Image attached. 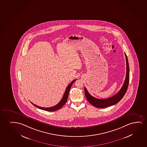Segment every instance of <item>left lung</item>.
<instances>
[{
    "instance_id": "1",
    "label": "left lung",
    "mask_w": 147,
    "mask_h": 147,
    "mask_svg": "<svg viewBox=\"0 0 147 147\" xmlns=\"http://www.w3.org/2000/svg\"><path fill=\"white\" fill-rule=\"evenodd\" d=\"M125 55L126 57V78L124 81V84L122 86L120 90L117 93L113 96L111 97L104 99H99L96 98L92 96L88 92L86 87L84 88L85 90V94L86 96V99H87L88 102L91 103L92 105L94 106L99 108H103L106 107H109L111 106L115 105L117 103H118L122 99L125 93L127 92L128 89V85L129 82V75H130V70H129V65L128 62V58L126 55V53H125Z\"/></svg>"
}]
</instances>
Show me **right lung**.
<instances>
[{"instance_id":"add662e5","label":"right lung","mask_w":147,"mask_h":147,"mask_svg":"<svg viewBox=\"0 0 147 147\" xmlns=\"http://www.w3.org/2000/svg\"><path fill=\"white\" fill-rule=\"evenodd\" d=\"M76 81V80H75L72 81V82H71L70 84H69L68 86H67L66 89L65 90V93L63 95V98L61 100V101H60V102L58 103L57 105L54 106L53 107H49V108H44V107H40V106H38L37 105H35L34 104L31 102V103L34 105L35 107H36L37 108H38L39 109H41V110H43L47 111H51V112H53V111H55L58 110L59 109H60L61 107H63L64 105L65 104L66 102H67V99H68V97L69 93L70 91V90L71 87L72 85V84H73V83Z\"/></svg>"}]
</instances>
